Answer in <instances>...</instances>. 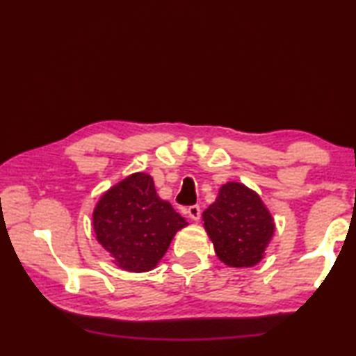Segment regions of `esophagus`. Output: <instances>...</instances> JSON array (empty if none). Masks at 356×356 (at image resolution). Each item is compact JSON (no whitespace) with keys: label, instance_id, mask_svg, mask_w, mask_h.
Returning a JSON list of instances; mask_svg holds the SVG:
<instances>
[{"label":"esophagus","instance_id":"34e87169","mask_svg":"<svg viewBox=\"0 0 356 356\" xmlns=\"http://www.w3.org/2000/svg\"><path fill=\"white\" fill-rule=\"evenodd\" d=\"M188 216L193 221H197L201 218V207L200 206H191L188 207Z\"/></svg>","mask_w":356,"mask_h":356}]
</instances>
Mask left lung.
Here are the masks:
<instances>
[{"instance_id":"8db88e82","label":"left lung","mask_w":356,"mask_h":356,"mask_svg":"<svg viewBox=\"0 0 356 356\" xmlns=\"http://www.w3.org/2000/svg\"><path fill=\"white\" fill-rule=\"evenodd\" d=\"M202 222L216 257L234 268L261 262L275 234L273 216L261 196L240 182L220 186L215 202L204 210Z\"/></svg>"}]
</instances>
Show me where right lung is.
<instances>
[{
    "instance_id": "right-lung-1",
    "label": "right lung",
    "mask_w": 356,
    "mask_h": 356,
    "mask_svg": "<svg viewBox=\"0 0 356 356\" xmlns=\"http://www.w3.org/2000/svg\"><path fill=\"white\" fill-rule=\"evenodd\" d=\"M188 222L156 195L147 172H134L100 196L92 212L97 242L113 264L131 273L154 270Z\"/></svg>"
}]
</instances>
